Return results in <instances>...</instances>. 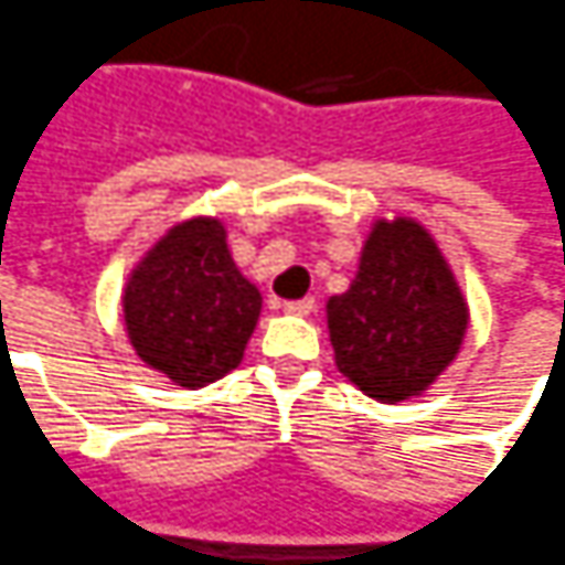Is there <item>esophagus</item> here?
Masks as SVG:
<instances>
[{
	"mask_svg": "<svg viewBox=\"0 0 565 565\" xmlns=\"http://www.w3.org/2000/svg\"><path fill=\"white\" fill-rule=\"evenodd\" d=\"M313 308H317L313 298H298V301H286V305H282V310H286V313H295V317H308Z\"/></svg>",
	"mask_w": 565,
	"mask_h": 565,
	"instance_id": "1",
	"label": "esophagus"
}]
</instances>
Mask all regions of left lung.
Listing matches in <instances>:
<instances>
[{"label":"left lung","mask_w":565,"mask_h":565,"mask_svg":"<svg viewBox=\"0 0 565 565\" xmlns=\"http://www.w3.org/2000/svg\"><path fill=\"white\" fill-rule=\"evenodd\" d=\"M335 366L361 392L395 404L429 388L467 332V301L435 238L414 221H380L361 267L327 305Z\"/></svg>","instance_id":"8db88e82"}]
</instances>
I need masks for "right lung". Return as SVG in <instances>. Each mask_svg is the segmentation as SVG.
<instances>
[{
    "mask_svg": "<svg viewBox=\"0 0 565 565\" xmlns=\"http://www.w3.org/2000/svg\"><path fill=\"white\" fill-rule=\"evenodd\" d=\"M260 317V295L238 274L221 221L173 226L132 270L124 320L136 354L185 388L226 376Z\"/></svg>",
    "mask_w": 565,
    "mask_h": 565,
    "instance_id": "1",
    "label": "right lung"
}]
</instances>
